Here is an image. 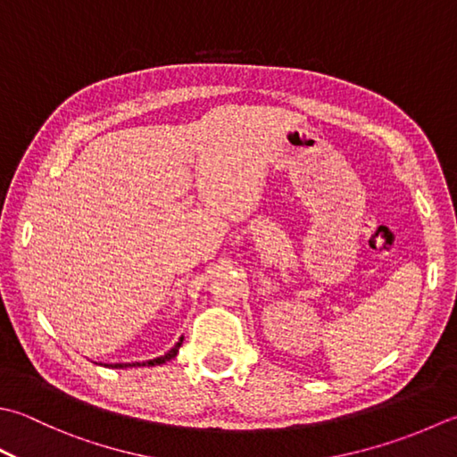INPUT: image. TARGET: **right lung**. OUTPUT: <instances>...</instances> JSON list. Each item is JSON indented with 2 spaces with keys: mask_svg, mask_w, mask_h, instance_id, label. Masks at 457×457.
<instances>
[{
  "mask_svg": "<svg viewBox=\"0 0 457 457\" xmlns=\"http://www.w3.org/2000/svg\"><path fill=\"white\" fill-rule=\"evenodd\" d=\"M182 345V338L178 341L170 351L164 354V356H158V359H152V361H146V362H132V364H104V366H114V369H127V366H156V364H164L168 361H172L174 356L178 354V348H180Z\"/></svg>",
  "mask_w": 457,
  "mask_h": 457,
  "instance_id": "right-lung-1",
  "label": "right lung"
}]
</instances>
